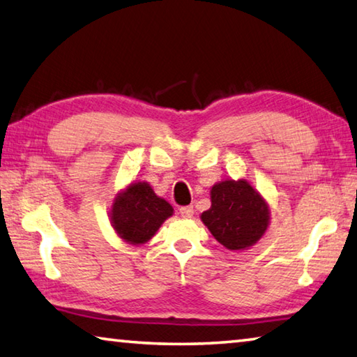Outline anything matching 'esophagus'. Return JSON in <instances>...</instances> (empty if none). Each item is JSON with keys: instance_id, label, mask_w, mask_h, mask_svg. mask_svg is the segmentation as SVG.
<instances>
[{"instance_id": "esophagus-1", "label": "esophagus", "mask_w": 357, "mask_h": 357, "mask_svg": "<svg viewBox=\"0 0 357 357\" xmlns=\"http://www.w3.org/2000/svg\"><path fill=\"white\" fill-rule=\"evenodd\" d=\"M179 214H181V217H184V219H192L193 208L192 206H183L179 209Z\"/></svg>"}]
</instances>
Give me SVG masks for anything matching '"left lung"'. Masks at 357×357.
Returning <instances> with one entry per match:
<instances>
[{
	"mask_svg": "<svg viewBox=\"0 0 357 357\" xmlns=\"http://www.w3.org/2000/svg\"><path fill=\"white\" fill-rule=\"evenodd\" d=\"M200 219L225 249L241 252L264 236L271 208L249 181L222 179L211 187V208Z\"/></svg>",
	"mask_w": 357,
	"mask_h": 357,
	"instance_id": "obj_1",
	"label": "left lung"
}]
</instances>
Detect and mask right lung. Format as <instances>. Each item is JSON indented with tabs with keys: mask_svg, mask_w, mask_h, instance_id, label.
<instances>
[{
	"mask_svg": "<svg viewBox=\"0 0 357 357\" xmlns=\"http://www.w3.org/2000/svg\"><path fill=\"white\" fill-rule=\"evenodd\" d=\"M172 215V204L155 195L146 181H132L121 189L113 198L108 213L118 238L132 245L146 244L162 223Z\"/></svg>",
	"mask_w": 357,
	"mask_h": 357,
	"instance_id": "right-lung-1",
	"label": "right lung"
}]
</instances>
